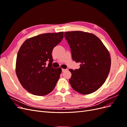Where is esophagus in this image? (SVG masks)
<instances>
[{
	"label": "esophagus",
	"mask_w": 127,
	"mask_h": 127,
	"mask_svg": "<svg viewBox=\"0 0 127 127\" xmlns=\"http://www.w3.org/2000/svg\"><path fill=\"white\" fill-rule=\"evenodd\" d=\"M67 70V69H62V71L63 72H64Z\"/></svg>",
	"instance_id": "esophagus-1"
}]
</instances>
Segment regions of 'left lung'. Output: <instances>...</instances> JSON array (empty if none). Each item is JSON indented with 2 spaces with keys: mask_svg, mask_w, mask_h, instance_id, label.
I'll return each mask as SVG.
<instances>
[{
  "mask_svg": "<svg viewBox=\"0 0 127 127\" xmlns=\"http://www.w3.org/2000/svg\"><path fill=\"white\" fill-rule=\"evenodd\" d=\"M64 37L69 44L72 58L79 63L80 68L69 69V79L72 88L82 94L96 91L104 83L111 68L109 51L94 34L83 31L64 32Z\"/></svg>",
  "mask_w": 127,
  "mask_h": 127,
  "instance_id": "left-lung-1",
  "label": "left lung"
}]
</instances>
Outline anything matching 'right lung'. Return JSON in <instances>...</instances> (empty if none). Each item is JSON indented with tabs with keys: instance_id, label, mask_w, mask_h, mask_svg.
<instances>
[{
	"instance_id": "obj_1",
	"label": "right lung",
	"mask_w": 127,
	"mask_h": 127,
	"mask_svg": "<svg viewBox=\"0 0 127 127\" xmlns=\"http://www.w3.org/2000/svg\"><path fill=\"white\" fill-rule=\"evenodd\" d=\"M64 37V32L40 34L27 39L19 50L16 74L22 86L29 93L47 95L54 89L62 71L52 67V51ZM49 63L46 66V62Z\"/></svg>"
}]
</instances>
